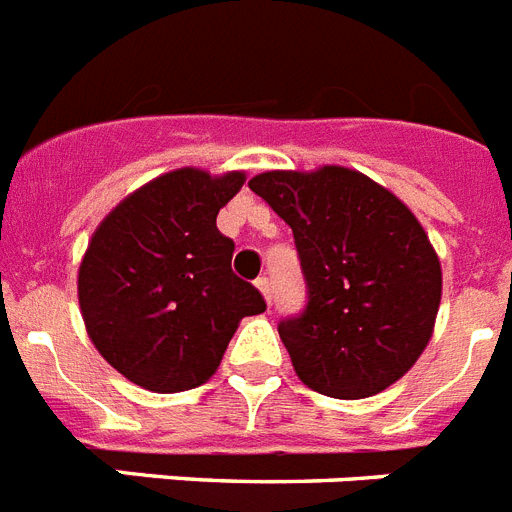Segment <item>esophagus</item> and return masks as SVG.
I'll list each match as a JSON object with an SVG mask.
<instances>
[{
  "mask_svg": "<svg viewBox=\"0 0 512 512\" xmlns=\"http://www.w3.org/2000/svg\"><path fill=\"white\" fill-rule=\"evenodd\" d=\"M255 286H257V289H260V294L265 296V302H268V304L273 302V286H270L268 278H257Z\"/></svg>",
  "mask_w": 512,
  "mask_h": 512,
  "instance_id": "34e87169",
  "label": "esophagus"
}]
</instances>
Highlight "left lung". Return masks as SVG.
<instances>
[{"mask_svg": "<svg viewBox=\"0 0 512 512\" xmlns=\"http://www.w3.org/2000/svg\"><path fill=\"white\" fill-rule=\"evenodd\" d=\"M294 231L307 307L278 336L299 380L330 398H369L401 380L427 349L442 270L406 205L343 166L265 171L249 179Z\"/></svg>", "mask_w": 512, "mask_h": 512, "instance_id": "8db88e82", "label": "left lung"}]
</instances>
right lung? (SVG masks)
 I'll use <instances>...</instances> for the list:
<instances>
[{
  "label": "right lung",
  "mask_w": 512,
  "mask_h": 512,
  "mask_svg": "<svg viewBox=\"0 0 512 512\" xmlns=\"http://www.w3.org/2000/svg\"><path fill=\"white\" fill-rule=\"evenodd\" d=\"M244 171L176 169L127 195L93 231L77 299L98 354L130 382L179 393L213 377L242 317L263 294L234 276L218 210Z\"/></svg>",
  "instance_id": "right-lung-1"
}]
</instances>
